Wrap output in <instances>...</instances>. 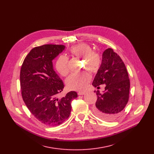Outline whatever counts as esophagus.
Returning <instances> with one entry per match:
<instances>
[{"label": "esophagus", "mask_w": 154, "mask_h": 154, "mask_svg": "<svg viewBox=\"0 0 154 154\" xmlns=\"http://www.w3.org/2000/svg\"><path fill=\"white\" fill-rule=\"evenodd\" d=\"M85 93H86L85 91H79L78 93V94L79 95H83V94H85Z\"/></svg>", "instance_id": "1"}]
</instances>
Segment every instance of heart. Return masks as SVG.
I'll use <instances>...</instances> for the list:
<instances>
[{"instance_id": "heart-1", "label": "heart", "mask_w": 154, "mask_h": 154, "mask_svg": "<svg viewBox=\"0 0 154 154\" xmlns=\"http://www.w3.org/2000/svg\"><path fill=\"white\" fill-rule=\"evenodd\" d=\"M70 52L74 57L83 60L85 67L90 72H95L101 65V57L96 51H93L91 47L86 43H80L70 48ZM69 59L64 55H61L57 58L55 67L57 71L63 76L69 73ZM91 80V76L88 72L81 74H72L66 79L67 88L71 90H84Z\"/></svg>"}]
</instances>
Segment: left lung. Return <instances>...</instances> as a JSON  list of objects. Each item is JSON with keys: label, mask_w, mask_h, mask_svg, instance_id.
<instances>
[{"label": "left lung", "mask_w": 154, "mask_h": 154, "mask_svg": "<svg viewBox=\"0 0 154 154\" xmlns=\"http://www.w3.org/2000/svg\"><path fill=\"white\" fill-rule=\"evenodd\" d=\"M102 84L106 85L105 91H96L97 98L93 110L98 117L114 120L128 103L130 82L123 61L112 48L104 51L101 65L92 83L97 88Z\"/></svg>", "instance_id": "8db88e82"}]
</instances>
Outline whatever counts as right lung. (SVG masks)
<instances>
[{
  "mask_svg": "<svg viewBox=\"0 0 154 154\" xmlns=\"http://www.w3.org/2000/svg\"><path fill=\"white\" fill-rule=\"evenodd\" d=\"M63 45L47 44L32 48L21 67L20 87L23 100L31 113L42 123L55 127L71 114V101L77 97L70 91L61 99L64 85L53 68L52 60L63 51Z\"/></svg>",
  "mask_w": 154,
  "mask_h": 154,
  "instance_id": "obj_1",
  "label": "right lung"
}]
</instances>
